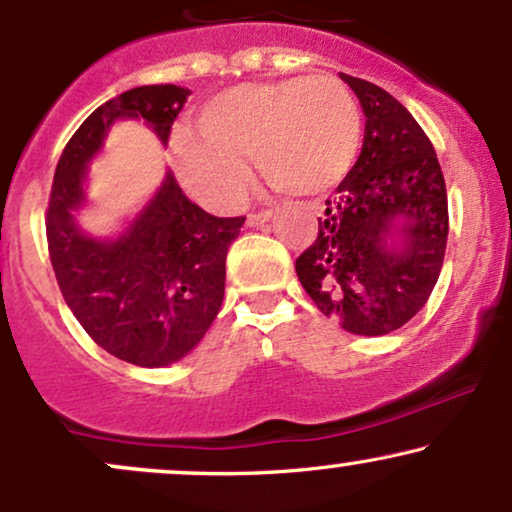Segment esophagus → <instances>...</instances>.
<instances>
[{"label": "esophagus", "mask_w": 512, "mask_h": 512, "mask_svg": "<svg viewBox=\"0 0 512 512\" xmlns=\"http://www.w3.org/2000/svg\"><path fill=\"white\" fill-rule=\"evenodd\" d=\"M274 211L272 209H264V211H252V214H248V226L255 228V226H262V223L272 221Z\"/></svg>", "instance_id": "obj_1"}]
</instances>
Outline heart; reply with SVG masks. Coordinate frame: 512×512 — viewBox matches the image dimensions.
<instances>
[{"label":"heart","instance_id":"1","mask_svg":"<svg viewBox=\"0 0 512 512\" xmlns=\"http://www.w3.org/2000/svg\"><path fill=\"white\" fill-rule=\"evenodd\" d=\"M194 137L173 144L175 170L202 202L228 207L250 180L255 156L262 178L281 195L325 192L354 166L361 110L337 76H289L219 93L192 117Z\"/></svg>","mask_w":512,"mask_h":512}]
</instances>
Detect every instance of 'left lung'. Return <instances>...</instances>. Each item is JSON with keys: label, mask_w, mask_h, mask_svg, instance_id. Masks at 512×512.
Returning <instances> with one entry per match:
<instances>
[{"label": "left lung", "mask_w": 512, "mask_h": 512, "mask_svg": "<svg viewBox=\"0 0 512 512\" xmlns=\"http://www.w3.org/2000/svg\"><path fill=\"white\" fill-rule=\"evenodd\" d=\"M366 113L361 156L325 202L296 274L322 315L380 337L424 308L448 243L445 178L419 122L385 88L342 74Z\"/></svg>", "instance_id": "obj_1"}]
</instances>
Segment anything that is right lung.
<instances>
[{
    "label": "right lung",
    "instance_id": "obj_1",
    "mask_svg": "<svg viewBox=\"0 0 512 512\" xmlns=\"http://www.w3.org/2000/svg\"><path fill=\"white\" fill-rule=\"evenodd\" d=\"M187 96L173 84L139 86L93 110L64 146L45 219L50 262L69 310L101 349L142 368L180 361L207 334L221 310L228 245L245 216L207 214L170 170L120 238L86 236L74 211L84 204L86 166L110 125L142 117L166 144Z\"/></svg>",
    "mask_w": 512,
    "mask_h": 512
}]
</instances>
